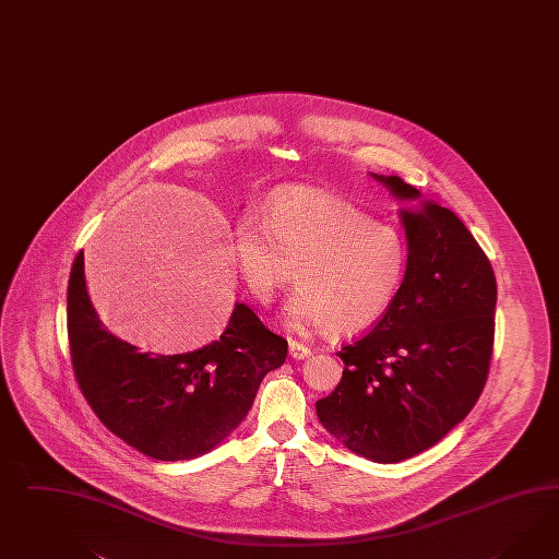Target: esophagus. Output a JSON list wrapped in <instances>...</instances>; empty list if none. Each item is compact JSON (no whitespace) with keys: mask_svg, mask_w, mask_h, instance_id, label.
I'll return each mask as SVG.
<instances>
[{"mask_svg":"<svg viewBox=\"0 0 559 559\" xmlns=\"http://www.w3.org/2000/svg\"><path fill=\"white\" fill-rule=\"evenodd\" d=\"M288 354H290V358H295V360H305V358L311 356V347L302 346L301 342L290 340V342H288Z\"/></svg>","mask_w":559,"mask_h":559,"instance_id":"obj_1","label":"esophagus"}]
</instances>
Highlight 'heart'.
Segmentation results:
<instances>
[{
	"label": "heart",
	"mask_w": 559,
	"mask_h": 559,
	"mask_svg": "<svg viewBox=\"0 0 559 559\" xmlns=\"http://www.w3.org/2000/svg\"><path fill=\"white\" fill-rule=\"evenodd\" d=\"M234 258L246 288L260 302L293 278L285 307L290 330L323 328L332 337L368 332L393 307L408 269L407 241L399 229L319 189L276 193L264 224L234 227Z\"/></svg>",
	"instance_id": "b5f03b06"
}]
</instances>
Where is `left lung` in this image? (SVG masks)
<instances>
[{
  "instance_id": "left-lung-1",
  "label": "left lung",
  "mask_w": 559,
  "mask_h": 559,
  "mask_svg": "<svg viewBox=\"0 0 559 559\" xmlns=\"http://www.w3.org/2000/svg\"><path fill=\"white\" fill-rule=\"evenodd\" d=\"M401 207L408 269L389 313L342 347L340 384L316 403L349 452L396 464L433 448L483 393L495 344L497 278L462 219L399 177L370 173Z\"/></svg>"
}]
</instances>
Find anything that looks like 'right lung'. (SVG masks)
<instances>
[{
  "instance_id": "right-lung-1",
  "label": "right lung",
  "mask_w": 559,
  "mask_h": 559,
  "mask_svg": "<svg viewBox=\"0 0 559 559\" xmlns=\"http://www.w3.org/2000/svg\"><path fill=\"white\" fill-rule=\"evenodd\" d=\"M76 382L111 433L160 462L193 460L229 438L254 403L262 378L287 360L288 344L236 302L207 346L151 354L120 340L97 316L79 252L67 297Z\"/></svg>"
}]
</instances>
